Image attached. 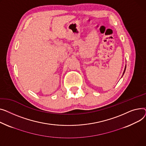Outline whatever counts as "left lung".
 Listing matches in <instances>:
<instances>
[{
    "label": "left lung",
    "instance_id": "obj_1",
    "mask_svg": "<svg viewBox=\"0 0 146 146\" xmlns=\"http://www.w3.org/2000/svg\"><path fill=\"white\" fill-rule=\"evenodd\" d=\"M125 69H126V65H125V68H124V72H123V74L122 76H123V75H124V72H125ZM122 76H121V77H122Z\"/></svg>",
    "mask_w": 146,
    "mask_h": 146
}]
</instances>
